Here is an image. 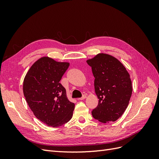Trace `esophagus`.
<instances>
[{
    "label": "esophagus",
    "mask_w": 159,
    "mask_h": 159,
    "mask_svg": "<svg viewBox=\"0 0 159 159\" xmlns=\"http://www.w3.org/2000/svg\"><path fill=\"white\" fill-rule=\"evenodd\" d=\"M85 98H86V95H84L81 98H79V99H80V100H84V99H85Z\"/></svg>",
    "instance_id": "1"
}]
</instances>
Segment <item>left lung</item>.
<instances>
[{"label":"left lung","instance_id":"left-lung-1","mask_svg":"<svg viewBox=\"0 0 159 159\" xmlns=\"http://www.w3.org/2000/svg\"><path fill=\"white\" fill-rule=\"evenodd\" d=\"M95 78V92L99 99L91 113L99 121H115L126 110L132 95V82L125 66L115 57L100 53L87 60Z\"/></svg>","mask_w":159,"mask_h":159}]
</instances>
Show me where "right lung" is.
<instances>
[{"mask_svg":"<svg viewBox=\"0 0 159 159\" xmlns=\"http://www.w3.org/2000/svg\"><path fill=\"white\" fill-rule=\"evenodd\" d=\"M70 63L42 57L30 67L24 79L23 93L34 115L46 125L58 127L68 122L75 105L60 83Z\"/></svg>","mask_w":159,"mask_h":159,"instance_id":"obj_1","label":"right lung"}]
</instances>
